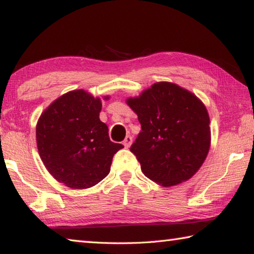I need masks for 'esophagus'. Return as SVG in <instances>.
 Masks as SVG:
<instances>
[{
  "instance_id": "1",
  "label": "esophagus",
  "mask_w": 254,
  "mask_h": 254,
  "mask_svg": "<svg viewBox=\"0 0 254 254\" xmlns=\"http://www.w3.org/2000/svg\"><path fill=\"white\" fill-rule=\"evenodd\" d=\"M131 143H132V136L131 135H127L126 139H124V141H123V145L126 148H128L131 145Z\"/></svg>"
}]
</instances>
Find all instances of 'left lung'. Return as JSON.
I'll use <instances>...</instances> for the list:
<instances>
[{
    "mask_svg": "<svg viewBox=\"0 0 254 254\" xmlns=\"http://www.w3.org/2000/svg\"><path fill=\"white\" fill-rule=\"evenodd\" d=\"M127 102L141 124L130 151L145 177L165 187L192 177L210 143L209 117L203 103L178 85L165 81Z\"/></svg>",
    "mask_w": 254,
    "mask_h": 254,
    "instance_id": "obj_1",
    "label": "left lung"
}]
</instances>
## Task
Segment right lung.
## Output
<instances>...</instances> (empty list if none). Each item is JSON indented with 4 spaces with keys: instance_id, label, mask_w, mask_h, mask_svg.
<instances>
[{
    "instance_id": "right-lung-1",
    "label": "right lung",
    "mask_w": 254,
    "mask_h": 254,
    "mask_svg": "<svg viewBox=\"0 0 254 254\" xmlns=\"http://www.w3.org/2000/svg\"><path fill=\"white\" fill-rule=\"evenodd\" d=\"M107 98V97H105ZM102 103L83 89L57 98L37 124V145L47 170L67 187L95 186L110 173L121 143L100 120Z\"/></svg>"
}]
</instances>
